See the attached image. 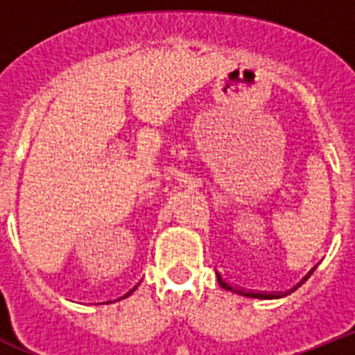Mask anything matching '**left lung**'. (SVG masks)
<instances>
[{
	"label": "left lung",
	"mask_w": 355,
	"mask_h": 355,
	"mask_svg": "<svg viewBox=\"0 0 355 355\" xmlns=\"http://www.w3.org/2000/svg\"><path fill=\"white\" fill-rule=\"evenodd\" d=\"M316 266H318V265H316ZM316 266H313L311 270L307 272V274L304 275L302 279H300V283H297V284H295L293 288H290V290H286V291H258V290H245V288L233 286V284H231V283H227V281H225V279L222 277V274H220V272H216V281H218V284H220V286L224 288V290H227V291H233V293H238V295H241V297H249V299H261V300L283 299V297H286V295L293 293V291L297 290V288H300V286H302V284L306 283L307 279H309V275H311L313 272H315V268H316Z\"/></svg>",
	"instance_id": "left-lung-1"
}]
</instances>
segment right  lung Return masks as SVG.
I'll list each match as a JSON object with an SVG mask.
<instances>
[{"instance_id": "right-lung-1", "label": "right lung", "mask_w": 355, "mask_h": 355, "mask_svg": "<svg viewBox=\"0 0 355 355\" xmlns=\"http://www.w3.org/2000/svg\"><path fill=\"white\" fill-rule=\"evenodd\" d=\"M137 288H139V284H137V286H135V288H133V290H130V291H128V293H126V295H124V297H121V299H117V300H122V299H126V297H130V295H131V293H133V291H135V290H137ZM110 302H112V300H110ZM105 304H106V302H105Z\"/></svg>"}]
</instances>
